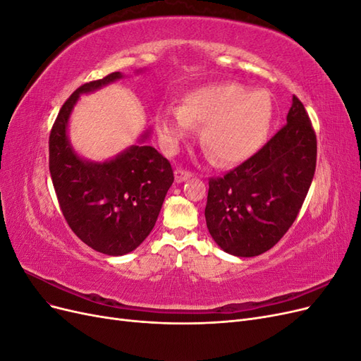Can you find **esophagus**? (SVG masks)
<instances>
[{"label":"esophagus","instance_id":"esophagus-1","mask_svg":"<svg viewBox=\"0 0 361 361\" xmlns=\"http://www.w3.org/2000/svg\"><path fill=\"white\" fill-rule=\"evenodd\" d=\"M191 176H192V174L190 171H187V170H183V169H176V170H174V180H176L178 183H182L185 180H188Z\"/></svg>","mask_w":361,"mask_h":361}]
</instances>
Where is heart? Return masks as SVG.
Instances as JSON below:
<instances>
[{"label":"heart","mask_w":361,"mask_h":361,"mask_svg":"<svg viewBox=\"0 0 361 361\" xmlns=\"http://www.w3.org/2000/svg\"><path fill=\"white\" fill-rule=\"evenodd\" d=\"M272 123V102L265 92L238 82H215L192 90L183 104L167 105L157 114L162 145L176 149L194 125H203L202 143L220 166L247 161L264 146Z\"/></svg>","instance_id":"b5f03b06"}]
</instances>
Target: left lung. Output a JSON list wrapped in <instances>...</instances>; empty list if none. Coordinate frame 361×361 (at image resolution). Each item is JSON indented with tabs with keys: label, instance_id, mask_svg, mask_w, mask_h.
Listing matches in <instances>:
<instances>
[{
	"label": "left lung",
	"instance_id": "8db88e82",
	"mask_svg": "<svg viewBox=\"0 0 361 361\" xmlns=\"http://www.w3.org/2000/svg\"><path fill=\"white\" fill-rule=\"evenodd\" d=\"M314 169V130L293 96L286 125L256 155L209 180L204 216L216 245L238 257L274 247L297 218Z\"/></svg>",
	"mask_w": 361,
	"mask_h": 361
}]
</instances>
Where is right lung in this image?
<instances>
[{
  "instance_id": "right-lung-1",
  "label": "right lung",
  "mask_w": 361,
  "mask_h": 361,
  "mask_svg": "<svg viewBox=\"0 0 361 361\" xmlns=\"http://www.w3.org/2000/svg\"><path fill=\"white\" fill-rule=\"evenodd\" d=\"M123 76L113 72L76 89L63 104L49 135V173L61 212L84 244L108 256L128 255L145 241L174 180L170 162L146 145L152 128L106 161L85 159L71 143L69 120L80 96Z\"/></svg>"
}]
</instances>
